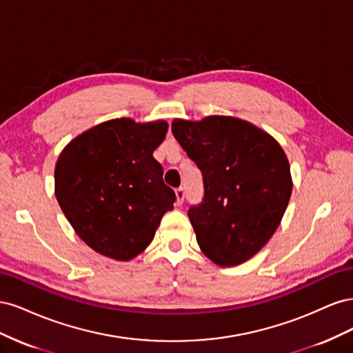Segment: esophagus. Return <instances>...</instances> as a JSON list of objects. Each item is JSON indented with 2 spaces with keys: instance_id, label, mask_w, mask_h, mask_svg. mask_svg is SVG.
I'll use <instances>...</instances> for the list:
<instances>
[{
  "instance_id": "1",
  "label": "esophagus",
  "mask_w": 353,
  "mask_h": 353,
  "mask_svg": "<svg viewBox=\"0 0 353 353\" xmlns=\"http://www.w3.org/2000/svg\"><path fill=\"white\" fill-rule=\"evenodd\" d=\"M175 196H176V203L178 205H183L184 199H185V190L183 187H179L175 190Z\"/></svg>"
}]
</instances>
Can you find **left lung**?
I'll list each match as a JSON object with an SVG mask.
<instances>
[{
    "instance_id": "left-lung-1",
    "label": "left lung",
    "mask_w": 353,
    "mask_h": 353,
    "mask_svg": "<svg viewBox=\"0 0 353 353\" xmlns=\"http://www.w3.org/2000/svg\"><path fill=\"white\" fill-rule=\"evenodd\" d=\"M172 134L203 175L188 218L201 252L221 266L250 259L272 237L292 196L290 165L280 144L228 116L176 119Z\"/></svg>"
}]
</instances>
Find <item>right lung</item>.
I'll return each mask as SVG.
<instances>
[{"label":"right lung","instance_id":"1","mask_svg":"<svg viewBox=\"0 0 353 353\" xmlns=\"http://www.w3.org/2000/svg\"><path fill=\"white\" fill-rule=\"evenodd\" d=\"M163 121L113 119L74 138L56 165V197L78 236L116 261H130L152 243L176 196L153 157Z\"/></svg>","mask_w":353,"mask_h":353}]
</instances>
